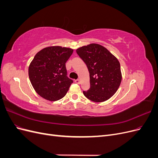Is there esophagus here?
Instances as JSON below:
<instances>
[{
    "label": "esophagus",
    "mask_w": 158,
    "mask_h": 158,
    "mask_svg": "<svg viewBox=\"0 0 158 158\" xmlns=\"http://www.w3.org/2000/svg\"><path fill=\"white\" fill-rule=\"evenodd\" d=\"M74 82L76 83V84H80V80L79 79H77V80H75Z\"/></svg>",
    "instance_id": "esophagus-1"
}]
</instances>
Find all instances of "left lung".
<instances>
[{"label":"left lung","mask_w":158,"mask_h":158,"mask_svg":"<svg viewBox=\"0 0 158 158\" xmlns=\"http://www.w3.org/2000/svg\"><path fill=\"white\" fill-rule=\"evenodd\" d=\"M76 52L86 64L90 88L84 95L94 102H103L116 93L122 80L120 63L106 47L97 44L81 47Z\"/></svg>","instance_id":"8db88e82"}]
</instances>
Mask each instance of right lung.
Listing matches in <instances>:
<instances>
[{"label":"right lung","instance_id":"add662e5","mask_svg":"<svg viewBox=\"0 0 158 158\" xmlns=\"http://www.w3.org/2000/svg\"><path fill=\"white\" fill-rule=\"evenodd\" d=\"M73 49L50 46L40 51L28 69L33 88L41 97L51 102L65 96L73 81L66 76L65 63Z\"/></svg>","mask_w":158,"mask_h":158}]
</instances>
